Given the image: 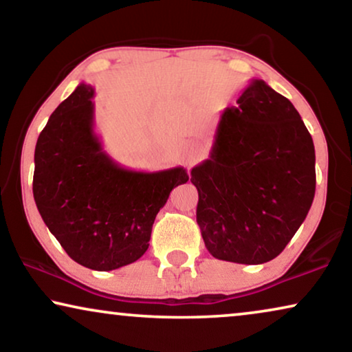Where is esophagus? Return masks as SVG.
Listing matches in <instances>:
<instances>
[{"label": "esophagus", "mask_w": 352, "mask_h": 352, "mask_svg": "<svg viewBox=\"0 0 352 352\" xmlns=\"http://www.w3.org/2000/svg\"><path fill=\"white\" fill-rule=\"evenodd\" d=\"M200 157H201L200 148L192 146V147H189V151H187V153H186V162L189 163V165H192V163H195Z\"/></svg>", "instance_id": "obj_1"}]
</instances>
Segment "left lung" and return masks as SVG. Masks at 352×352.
<instances>
[{
	"label": "left lung",
	"mask_w": 352,
	"mask_h": 352,
	"mask_svg": "<svg viewBox=\"0 0 352 352\" xmlns=\"http://www.w3.org/2000/svg\"><path fill=\"white\" fill-rule=\"evenodd\" d=\"M221 113L210 157L192 168L197 223L214 258L263 264L278 256L316 194V151L293 104L252 80Z\"/></svg>",
	"instance_id": "1"
}]
</instances>
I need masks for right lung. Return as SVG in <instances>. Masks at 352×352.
I'll use <instances>...</instances> for the list:
<instances>
[{
  "label": "right lung",
  "instance_id": "right-lung-1",
  "mask_svg": "<svg viewBox=\"0 0 352 352\" xmlns=\"http://www.w3.org/2000/svg\"><path fill=\"white\" fill-rule=\"evenodd\" d=\"M94 88L80 83L59 104L35 147L33 197L67 254L94 271L138 261L171 190L189 181L182 166L144 173L120 166L94 133Z\"/></svg>",
  "mask_w": 352,
  "mask_h": 352
}]
</instances>
